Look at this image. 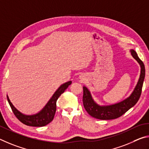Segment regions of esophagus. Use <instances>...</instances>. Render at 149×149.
<instances>
[{"mask_svg": "<svg viewBox=\"0 0 149 149\" xmlns=\"http://www.w3.org/2000/svg\"><path fill=\"white\" fill-rule=\"evenodd\" d=\"M80 78H82V77H81V76H80Z\"/></svg>", "mask_w": 149, "mask_h": 149, "instance_id": "esophagus-1", "label": "esophagus"}]
</instances>
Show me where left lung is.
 Instances as JSON below:
<instances>
[{"label":"left lung","instance_id":"8db88e82","mask_svg":"<svg viewBox=\"0 0 149 149\" xmlns=\"http://www.w3.org/2000/svg\"><path fill=\"white\" fill-rule=\"evenodd\" d=\"M133 57L139 63L141 67V74L136 86L132 94L124 100L111 105L101 106L93 100L92 95L88 88L83 87V105L86 111L91 116L100 120H112L118 118L133 107L139 100L141 94L143 81L145 76L144 63L139 59L134 49H130Z\"/></svg>","mask_w":149,"mask_h":149}]
</instances>
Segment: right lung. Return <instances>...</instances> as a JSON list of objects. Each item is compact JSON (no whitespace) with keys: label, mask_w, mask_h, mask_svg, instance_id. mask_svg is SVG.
Wrapping results in <instances>:
<instances>
[{"label":"right lung","mask_w":149,"mask_h":149,"mask_svg":"<svg viewBox=\"0 0 149 149\" xmlns=\"http://www.w3.org/2000/svg\"><path fill=\"white\" fill-rule=\"evenodd\" d=\"M72 82L69 81L62 84L56 92L54 93L52 98L47 103L45 107L39 112L33 115H25L17 110L15 107L12 105L11 101L9 100L8 96L7 95V100L9 105L14 113V115L17 117L19 120L29 126L42 127L49 124L53 120L56 111V102L57 99L61 95L65 90L67 89L69 85L71 84Z\"/></svg>","instance_id":"obj_1"}]
</instances>
